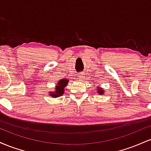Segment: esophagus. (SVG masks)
<instances>
[{"mask_svg":"<svg viewBox=\"0 0 151 151\" xmlns=\"http://www.w3.org/2000/svg\"><path fill=\"white\" fill-rule=\"evenodd\" d=\"M81 78H82L81 77V76H79V79H81Z\"/></svg>","mask_w":151,"mask_h":151,"instance_id":"1","label":"esophagus"}]
</instances>
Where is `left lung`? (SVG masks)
I'll return each mask as SVG.
<instances>
[{"instance_id": "1", "label": "left lung", "mask_w": 151, "mask_h": 151, "mask_svg": "<svg viewBox=\"0 0 151 151\" xmlns=\"http://www.w3.org/2000/svg\"><path fill=\"white\" fill-rule=\"evenodd\" d=\"M97 88H98V93H99V94H102V93H104V91H103L101 88H99V87H97Z\"/></svg>"}]
</instances>
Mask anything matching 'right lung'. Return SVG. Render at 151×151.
I'll use <instances>...</instances> for the list:
<instances>
[{"instance_id": "1", "label": "right lung", "mask_w": 151, "mask_h": 151, "mask_svg": "<svg viewBox=\"0 0 151 151\" xmlns=\"http://www.w3.org/2000/svg\"><path fill=\"white\" fill-rule=\"evenodd\" d=\"M67 83H68V80L66 79L60 80L58 83V85L57 86V87L55 89V92H54L53 93H52L50 95L52 96H55V97H58L59 96H62L64 93V88H65V86H67Z\"/></svg>"}]
</instances>
